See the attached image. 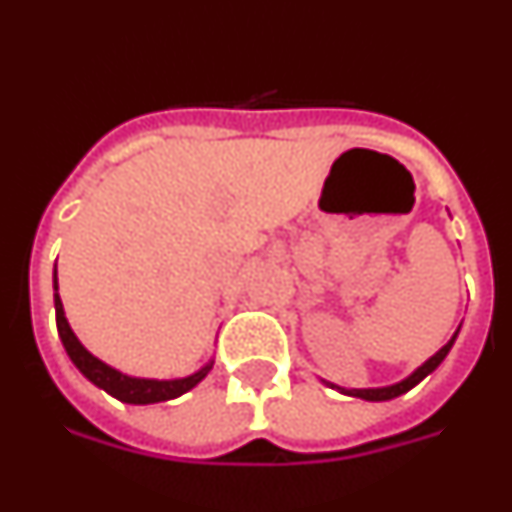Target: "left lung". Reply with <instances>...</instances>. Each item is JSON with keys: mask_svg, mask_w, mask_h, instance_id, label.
Masks as SVG:
<instances>
[{"mask_svg": "<svg viewBox=\"0 0 512 512\" xmlns=\"http://www.w3.org/2000/svg\"><path fill=\"white\" fill-rule=\"evenodd\" d=\"M459 328H461V325H459ZM459 328H456V333H454V336L449 338V343H446V346L438 348V351H436V354L431 356V359L423 361V364H420L413 374H408V377L400 379V382H395V384H387V387H364V390H356V387H351V390H348V387H338V384L325 382V379H323V382L328 384V387H333V390L341 392V395H348V397H361V400H366V402L395 400V397H400V395H405V392L413 390L415 384L423 382V379L428 377V374L436 372L438 364H441V361L446 359V356H449L451 346H454L456 336H459Z\"/></svg>", "mask_w": 512, "mask_h": 512, "instance_id": "8db88e82", "label": "left lung"}]
</instances>
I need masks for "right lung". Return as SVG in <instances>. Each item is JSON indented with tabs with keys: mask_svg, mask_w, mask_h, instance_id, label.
Wrapping results in <instances>:
<instances>
[{
	"mask_svg": "<svg viewBox=\"0 0 512 512\" xmlns=\"http://www.w3.org/2000/svg\"><path fill=\"white\" fill-rule=\"evenodd\" d=\"M53 305H56V325L58 336H61L63 348L69 359L74 361V366L79 369L84 377L92 384H97L99 390H104L107 395L117 397L120 402H128V405H151V402H166L174 400V397L184 395L192 387L202 382V379L210 374L215 359L207 361L205 366H200L197 372L187 374V377L176 379H146V377H130V374L120 372L115 366L104 364L102 359L87 351V346L76 338V333L71 330L69 320H66V312H63V302L58 297V271L53 269Z\"/></svg>",
	"mask_w": 512,
	"mask_h": 512,
	"instance_id": "add662e5",
	"label": "right lung"
}]
</instances>
